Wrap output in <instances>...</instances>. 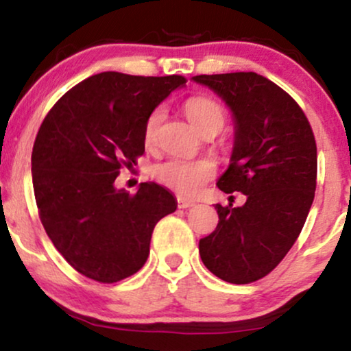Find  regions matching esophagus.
<instances>
[{"mask_svg": "<svg viewBox=\"0 0 351 351\" xmlns=\"http://www.w3.org/2000/svg\"><path fill=\"white\" fill-rule=\"evenodd\" d=\"M176 203H178V208L180 209H186V208L195 206V201L184 199V198H176Z\"/></svg>", "mask_w": 351, "mask_h": 351, "instance_id": "obj_1", "label": "esophagus"}]
</instances>
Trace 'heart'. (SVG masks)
Here are the masks:
<instances>
[{
    "label": "heart",
    "mask_w": 351,
    "mask_h": 351,
    "mask_svg": "<svg viewBox=\"0 0 351 351\" xmlns=\"http://www.w3.org/2000/svg\"><path fill=\"white\" fill-rule=\"evenodd\" d=\"M184 114L201 134L219 132L224 125L226 115L219 102L208 95H193L184 102ZM163 110L155 108L150 112L143 123V142L152 147L156 140L158 127L162 123ZM152 178L171 189L180 196H195L204 183L216 175V165L209 158H181L171 156L152 167Z\"/></svg>",
    "instance_id": "heart-1"
}]
</instances>
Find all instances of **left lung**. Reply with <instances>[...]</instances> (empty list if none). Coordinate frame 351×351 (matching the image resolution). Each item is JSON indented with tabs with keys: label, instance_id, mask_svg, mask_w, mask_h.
Masks as SVG:
<instances>
[{
	"label": "left lung",
	"instance_id": "8db88e82",
	"mask_svg": "<svg viewBox=\"0 0 351 351\" xmlns=\"http://www.w3.org/2000/svg\"><path fill=\"white\" fill-rule=\"evenodd\" d=\"M236 119L231 165L221 191H241V208L216 204L217 226L199 239L203 264L219 279L251 284L272 272L299 237L317 186V143L299 104L256 72L195 75Z\"/></svg>",
	"mask_w": 351,
	"mask_h": 351
}]
</instances>
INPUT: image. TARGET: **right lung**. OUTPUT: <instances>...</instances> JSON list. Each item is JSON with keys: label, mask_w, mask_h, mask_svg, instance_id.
I'll use <instances>...</instances> for the list:
<instances>
[{"label": "right lung", "mask_w": 351, "mask_h": 351, "mask_svg": "<svg viewBox=\"0 0 351 351\" xmlns=\"http://www.w3.org/2000/svg\"><path fill=\"white\" fill-rule=\"evenodd\" d=\"M183 75H90L60 97L36 135L31 170L47 236L79 274L100 284L134 276L147 263L155 224L176 209L168 189L148 181L117 191L120 170L145 153L143 123L183 86Z\"/></svg>", "instance_id": "obj_1"}]
</instances>
